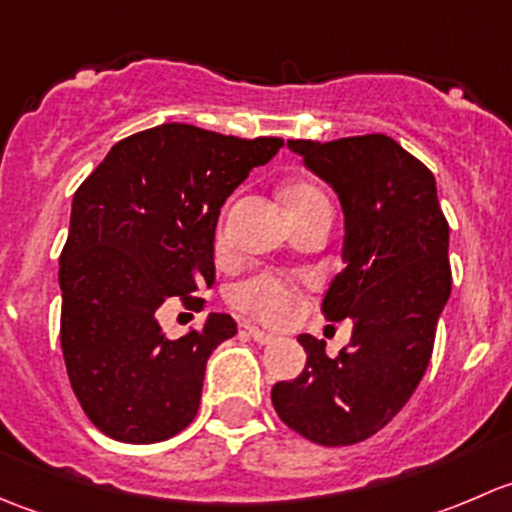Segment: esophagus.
<instances>
[{
  "mask_svg": "<svg viewBox=\"0 0 512 512\" xmlns=\"http://www.w3.org/2000/svg\"><path fill=\"white\" fill-rule=\"evenodd\" d=\"M245 332L250 334V337L255 339L257 344H275V342H277V337H275V334H270V332H262V329L252 327V324H245Z\"/></svg>",
  "mask_w": 512,
  "mask_h": 512,
  "instance_id": "obj_1",
  "label": "esophagus"
}]
</instances>
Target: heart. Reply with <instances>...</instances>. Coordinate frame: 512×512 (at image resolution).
<instances>
[{"mask_svg":"<svg viewBox=\"0 0 512 512\" xmlns=\"http://www.w3.org/2000/svg\"><path fill=\"white\" fill-rule=\"evenodd\" d=\"M319 198H324L322 190H317L309 183H292L285 190L289 213ZM230 299L237 309L262 319V322L287 324L294 317V312H297L299 287L297 282L277 275V272H260V275L250 277V280L240 282V285L232 289Z\"/></svg>","mask_w":512,"mask_h":512,"instance_id":"heart-1","label":"heart"}]
</instances>
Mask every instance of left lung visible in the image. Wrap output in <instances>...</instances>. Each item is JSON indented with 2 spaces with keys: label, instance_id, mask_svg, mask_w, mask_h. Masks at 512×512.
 Wrapping results in <instances>:
<instances>
[{
  "label": "left lung",
  "instance_id": "1",
  "mask_svg": "<svg viewBox=\"0 0 512 512\" xmlns=\"http://www.w3.org/2000/svg\"><path fill=\"white\" fill-rule=\"evenodd\" d=\"M287 146L342 203L347 267L322 312L352 319L354 332L334 359L322 339L299 334L307 364L272 386V406L307 441L352 446L399 414L426 374L451 294L448 223L431 170L384 133Z\"/></svg>",
  "mask_w": 512,
  "mask_h": 512
}]
</instances>
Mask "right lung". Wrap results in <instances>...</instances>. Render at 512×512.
<instances>
[{
	"mask_svg": "<svg viewBox=\"0 0 512 512\" xmlns=\"http://www.w3.org/2000/svg\"><path fill=\"white\" fill-rule=\"evenodd\" d=\"M282 146L163 123L118 141L79 185L59 257L61 352L101 433L158 443L198 414L208 356L235 319L210 314L203 332L168 339L156 314L170 297L203 307L220 208Z\"/></svg>",
	"mask_w": 512,
	"mask_h": 512,
	"instance_id": "right-lung-1",
	"label": "right lung"
}]
</instances>
